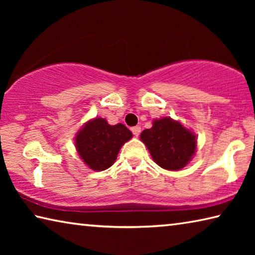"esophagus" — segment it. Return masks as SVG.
<instances>
[{"mask_svg": "<svg viewBox=\"0 0 255 255\" xmlns=\"http://www.w3.org/2000/svg\"><path fill=\"white\" fill-rule=\"evenodd\" d=\"M131 132L133 133V135H135L136 137L139 135L140 133V127L139 126H135V127H132L131 128Z\"/></svg>", "mask_w": 255, "mask_h": 255, "instance_id": "34e87169", "label": "esophagus"}]
</instances>
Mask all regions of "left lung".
<instances>
[{"mask_svg": "<svg viewBox=\"0 0 255 255\" xmlns=\"http://www.w3.org/2000/svg\"><path fill=\"white\" fill-rule=\"evenodd\" d=\"M154 162L163 169L178 171L195 155L197 140L192 131L171 118L154 120L153 127L140 133Z\"/></svg>", "mask_w": 255, "mask_h": 255, "instance_id": "8db88e82", "label": "left lung"}]
</instances>
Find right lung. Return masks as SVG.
<instances>
[{
  "label": "right lung",
  "mask_w": 255,
  "mask_h": 255,
  "mask_svg": "<svg viewBox=\"0 0 255 255\" xmlns=\"http://www.w3.org/2000/svg\"><path fill=\"white\" fill-rule=\"evenodd\" d=\"M132 137L123 124L111 125L106 119L96 118L86 123L77 132V153L90 169L105 171L115 163L122 146Z\"/></svg>",
  "instance_id": "right-lung-1"
}]
</instances>
